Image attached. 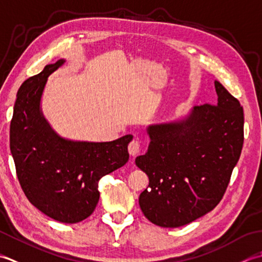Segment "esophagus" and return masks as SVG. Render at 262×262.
Instances as JSON below:
<instances>
[{"mask_svg":"<svg viewBox=\"0 0 262 262\" xmlns=\"http://www.w3.org/2000/svg\"><path fill=\"white\" fill-rule=\"evenodd\" d=\"M127 149H129V154L131 156H136L139 152H140V141L138 140V139H133V140L129 143V146H127Z\"/></svg>","mask_w":262,"mask_h":262,"instance_id":"esophagus-1","label":"esophagus"}]
</instances>
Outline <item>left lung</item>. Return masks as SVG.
Segmentation results:
<instances>
[{
    "instance_id": "1",
    "label": "left lung",
    "mask_w": 262,
    "mask_h": 262,
    "mask_svg": "<svg viewBox=\"0 0 262 262\" xmlns=\"http://www.w3.org/2000/svg\"><path fill=\"white\" fill-rule=\"evenodd\" d=\"M216 106L149 125L148 150L136 165L149 178L139 196L143 215L161 227H180L211 211L225 193L243 146V108L215 80Z\"/></svg>"
}]
</instances>
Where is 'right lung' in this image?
I'll list each match as a JSON object with an SVG mask.
<instances>
[{"label": "right lung", "instance_id": "obj_1", "mask_svg": "<svg viewBox=\"0 0 262 262\" xmlns=\"http://www.w3.org/2000/svg\"><path fill=\"white\" fill-rule=\"evenodd\" d=\"M66 63L47 64L18 90L10 125V149L17 176L28 200L57 222L76 224L94 212L103 176L129 161L132 135L113 141H79L63 138L42 114L47 79Z\"/></svg>", "mask_w": 262, "mask_h": 262}]
</instances>
